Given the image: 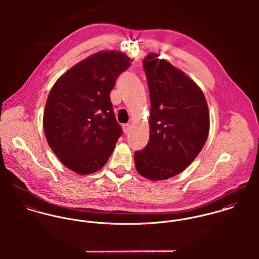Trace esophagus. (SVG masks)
<instances>
[{"mask_svg": "<svg viewBox=\"0 0 259 259\" xmlns=\"http://www.w3.org/2000/svg\"><path fill=\"white\" fill-rule=\"evenodd\" d=\"M130 130H131V124H130V123H124V124H122V131H123V133H124L125 135L128 134Z\"/></svg>", "mask_w": 259, "mask_h": 259, "instance_id": "esophagus-1", "label": "esophagus"}]
</instances>
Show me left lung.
I'll return each instance as SVG.
<instances>
[{"instance_id": "obj_1", "label": "left lung", "mask_w": 259, "mask_h": 259, "mask_svg": "<svg viewBox=\"0 0 259 259\" xmlns=\"http://www.w3.org/2000/svg\"><path fill=\"white\" fill-rule=\"evenodd\" d=\"M148 79L149 141L135 152L138 172L150 181L172 178L194 160L209 132V112L200 88L155 54L143 61Z\"/></svg>"}]
</instances>
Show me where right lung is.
Returning <instances> with one entry per match:
<instances>
[{"instance_id":"1","label":"right lung","mask_w":259,"mask_h":259,"mask_svg":"<svg viewBox=\"0 0 259 259\" xmlns=\"http://www.w3.org/2000/svg\"><path fill=\"white\" fill-rule=\"evenodd\" d=\"M131 62L117 51L99 52L60 76L49 94L46 139L61 162L78 175L100 170L121 135L110 94Z\"/></svg>"}]
</instances>
